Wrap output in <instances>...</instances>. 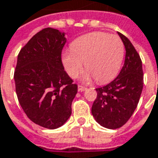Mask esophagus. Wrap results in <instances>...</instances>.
Segmentation results:
<instances>
[{
	"mask_svg": "<svg viewBox=\"0 0 158 158\" xmlns=\"http://www.w3.org/2000/svg\"><path fill=\"white\" fill-rule=\"evenodd\" d=\"M87 88L86 87H84V86H82V85H79L78 86V90L79 91H84V90H86Z\"/></svg>",
	"mask_w": 158,
	"mask_h": 158,
	"instance_id": "34e87169",
	"label": "esophagus"
}]
</instances>
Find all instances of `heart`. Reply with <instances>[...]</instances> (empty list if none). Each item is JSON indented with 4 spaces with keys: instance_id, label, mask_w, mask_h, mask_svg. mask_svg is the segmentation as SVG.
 Masks as SVG:
<instances>
[{
    "instance_id": "1",
    "label": "heart",
    "mask_w": 158,
    "mask_h": 158,
    "mask_svg": "<svg viewBox=\"0 0 158 158\" xmlns=\"http://www.w3.org/2000/svg\"><path fill=\"white\" fill-rule=\"evenodd\" d=\"M124 56V45L118 36L106 32L86 34L75 40L71 50L62 53V64L68 75L76 78L83 69L85 79L94 77L99 83L111 81L117 75Z\"/></svg>"
}]
</instances>
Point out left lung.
<instances>
[{
  "mask_svg": "<svg viewBox=\"0 0 158 158\" xmlns=\"http://www.w3.org/2000/svg\"><path fill=\"white\" fill-rule=\"evenodd\" d=\"M126 48L125 62L118 76L108 84L97 88V98L91 108L96 121L110 129L121 127L136 109L143 88L142 60L130 40L120 32Z\"/></svg>",
  "mask_w": 158,
  "mask_h": 158,
  "instance_id": "8db88e82",
  "label": "left lung"
}]
</instances>
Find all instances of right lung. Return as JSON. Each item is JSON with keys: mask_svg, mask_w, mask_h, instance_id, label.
Segmentation results:
<instances>
[{"mask_svg": "<svg viewBox=\"0 0 158 158\" xmlns=\"http://www.w3.org/2000/svg\"><path fill=\"white\" fill-rule=\"evenodd\" d=\"M65 34L45 28L20 50L14 73L15 92L27 117L49 129L69 119L77 85L64 70L61 52Z\"/></svg>", "mask_w": 158, "mask_h": 158, "instance_id": "obj_1", "label": "right lung"}]
</instances>
